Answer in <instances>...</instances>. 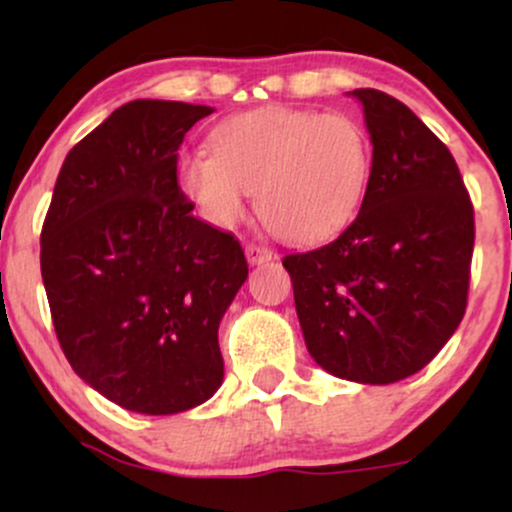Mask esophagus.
<instances>
[{
	"label": "esophagus",
	"instance_id": "obj_1",
	"mask_svg": "<svg viewBox=\"0 0 512 512\" xmlns=\"http://www.w3.org/2000/svg\"><path fill=\"white\" fill-rule=\"evenodd\" d=\"M245 255H248V262L250 264H262V262L272 260L274 252L269 250V248H262V245L248 243V245H245Z\"/></svg>",
	"mask_w": 512,
	"mask_h": 512
}]
</instances>
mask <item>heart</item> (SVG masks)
Masks as SVG:
<instances>
[{"instance_id":"heart-1","label":"heart","mask_w":512,"mask_h":512,"mask_svg":"<svg viewBox=\"0 0 512 512\" xmlns=\"http://www.w3.org/2000/svg\"><path fill=\"white\" fill-rule=\"evenodd\" d=\"M370 168L368 132L351 115L274 105L219 122L211 154H182L175 178L214 226L238 223L257 192V211L276 236L317 243L354 219Z\"/></svg>"}]
</instances>
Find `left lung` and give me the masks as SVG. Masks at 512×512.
Wrapping results in <instances>:
<instances>
[{"label":"left lung","mask_w":512,"mask_h":512,"mask_svg":"<svg viewBox=\"0 0 512 512\" xmlns=\"http://www.w3.org/2000/svg\"><path fill=\"white\" fill-rule=\"evenodd\" d=\"M373 142L361 211L339 238L284 257L310 356L337 378L419 373L462 322L474 207L436 134L397 98L356 88Z\"/></svg>","instance_id":"obj_1"}]
</instances>
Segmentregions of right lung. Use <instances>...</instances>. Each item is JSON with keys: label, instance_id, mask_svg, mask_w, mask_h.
I'll use <instances>...</instances> for the list:
<instances>
[{"label": "right lung", "instance_id": "add662e5", "mask_svg": "<svg viewBox=\"0 0 512 512\" xmlns=\"http://www.w3.org/2000/svg\"><path fill=\"white\" fill-rule=\"evenodd\" d=\"M209 105L132 101L64 158L40 233L52 325L74 373L139 414H178L221 387L219 322L248 262L192 216L178 149Z\"/></svg>", "mask_w": 512, "mask_h": 512}]
</instances>
